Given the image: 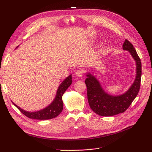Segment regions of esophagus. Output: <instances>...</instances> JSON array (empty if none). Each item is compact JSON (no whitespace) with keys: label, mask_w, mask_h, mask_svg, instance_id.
Returning a JSON list of instances; mask_svg holds the SVG:
<instances>
[{"label":"esophagus","mask_w":152,"mask_h":152,"mask_svg":"<svg viewBox=\"0 0 152 152\" xmlns=\"http://www.w3.org/2000/svg\"><path fill=\"white\" fill-rule=\"evenodd\" d=\"M76 75H77V76H78V77H82V75H83V73H84V71L82 70H77V71H76Z\"/></svg>","instance_id":"obj_1"}]
</instances>
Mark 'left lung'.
I'll list each match as a JSON object with an SVG mask.
<instances>
[{"label": "left lung", "mask_w": 152, "mask_h": 152, "mask_svg": "<svg viewBox=\"0 0 152 152\" xmlns=\"http://www.w3.org/2000/svg\"><path fill=\"white\" fill-rule=\"evenodd\" d=\"M123 49L128 50L136 61V76L134 83L125 93L112 96L105 93L99 81L93 75L87 73L85 83L87 99L91 110L99 115L110 117L123 113L129 107L139 93L141 78V62L133 45L126 39Z\"/></svg>", "instance_id": "left-lung-1"}]
</instances>
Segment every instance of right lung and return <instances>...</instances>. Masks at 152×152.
I'll return each instance as SVG.
<instances>
[{
	"label": "right lung",
	"mask_w": 152,
	"mask_h": 152,
	"mask_svg": "<svg viewBox=\"0 0 152 152\" xmlns=\"http://www.w3.org/2000/svg\"><path fill=\"white\" fill-rule=\"evenodd\" d=\"M72 75L67 77L66 79L63 81L62 83L59 86L56 92V95L53 102L49 104L48 107L42 110L34 112H29L25 111L16 104L12 103L16 107L19 109L20 111L24 114L25 116L30 118L37 119V120H48L56 117L63 110V103L62 101V96L66 90L68 88L72 82Z\"/></svg>",
	"instance_id": "add662e5"
}]
</instances>
